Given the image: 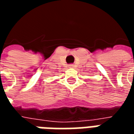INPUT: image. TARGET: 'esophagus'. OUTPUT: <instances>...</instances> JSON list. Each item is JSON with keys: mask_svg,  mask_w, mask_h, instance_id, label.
<instances>
[{"mask_svg": "<svg viewBox=\"0 0 134 134\" xmlns=\"http://www.w3.org/2000/svg\"><path fill=\"white\" fill-rule=\"evenodd\" d=\"M69 67H74V64H70V65H69Z\"/></svg>", "mask_w": 134, "mask_h": 134, "instance_id": "1", "label": "esophagus"}]
</instances>
